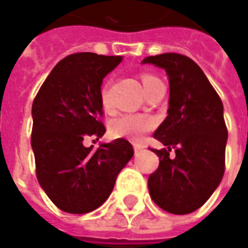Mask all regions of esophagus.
Wrapping results in <instances>:
<instances>
[{
    "label": "esophagus",
    "mask_w": 248,
    "mask_h": 248,
    "mask_svg": "<svg viewBox=\"0 0 248 248\" xmlns=\"http://www.w3.org/2000/svg\"><path fill=\"white\" fill-rule=\"evenodd\" d=\"M142 149H143V148H142L141 145H138V143H136V145H134V153L138 154V153H140V152H141Z\"/></svg>",
    "instance_id": "1"
}]
</instances>
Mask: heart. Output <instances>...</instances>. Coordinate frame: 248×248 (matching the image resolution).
Instances as JSON below:
<instances>
[{"label": "heart", "mask_w": 248, "mask_h": 248, "mask_svg": "<svg viewBox=\"0 0 248 248\" xmlns=\"http://www.w3.org/2000/svg\"><path fill=\"white\" fill-rule=\"evenodd\" d=\"M141 80L145 91H148L149 87L160 79L157 76L150 75V74H143L141 76ZM100 102L105 108L110 106L107 86H103L100 90ZM153 127L154 121L150 117L141 115V114H124L112 121L110 124V131L115 138H127V140L137 142L141 141L142 137L149 133Z\"/></svg>", "instance_id": "heart-1"}]
</instances>
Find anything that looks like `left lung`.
<instances>
[{
  "instance_id": "1",
  "label": "left lung",
  "mask_w": 248,
  "mask_h": 248,
  "mask_svg": "<svg viewBox=\"0 0 248 248\" xmlns=\"http://www.w3.org/2000/svg\"><path fill=\"white\" fill-rule=\"evenodd\" d=\"M142 63L161 67L169 76V108L154 138L166 148L150 149L160 157L149 176L150 197L174 215L196 211L220 184L226 169L223 103L202 68L180 53H161ZM175 155L169 157V152Z\"/></svg>"
}]
</instances>
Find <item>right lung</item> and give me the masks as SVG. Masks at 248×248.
I'll list each match as a JSON object with an SVG mask.
<instances>
[{
	"mask_svg": "<svg viewBox=\"0 0 248 248\" xmlns=\"http://www.w3.org/2000/svg\"><path fill=\"white\" fill-rule=\"evenodd\" d=\"M121 62V56L72 53L55 65L33 100L31 143L36 176L64 212L87 214L100 207L134 154L124 138L98 149L83 145L87 137L99 140L106 133L100 86Z\"/></svg>",
	"mask_w": 248,
	"mask_h": 248,
	"instance_id": "add662e5",
	"label": "right lung"
}]
</instances>
